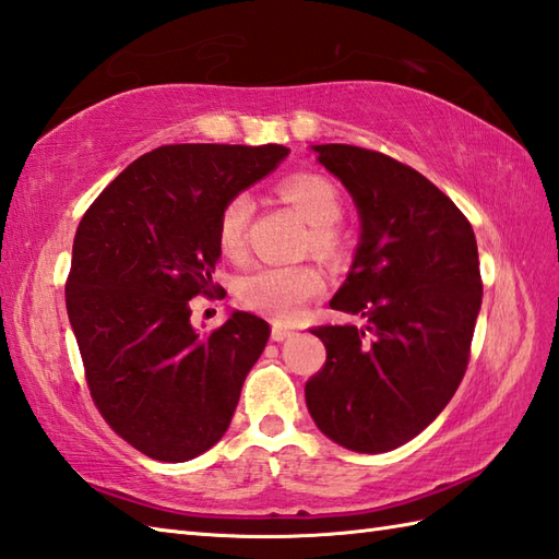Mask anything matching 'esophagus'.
Returning <instances> with one entry per match:
<instances>
[{"instance_id":"1","label":"esophagus","mask_w":559,"mask_h":559,"mask_svg":"<svg viewBox=\"0 0 559 559\" xmlns=\"http://www.w3.org/2000/svg\"><path fill=\"white\" fill-rule=\"evenodd\" d=\"M293 333H295V331L285 329V326H274V329H271V341H274V343H283V341H288Z\"/></svg>"}]
</instances>
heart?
Listing matches in <instances>:
<instances>
[{"mask_svg":"<svg viewBox=\"0 0 559 559\" xmlns=\"http://www.w3.org/2000/svg\"><path fill=\"white\" fill-rule=\"evenodd\" d=\"M281 194L288 200L302 218L311 226L309 240L323 257H333L341 250L338 224L343 216V198L333 180L321 174L300 171L285 178ZM254 202L248 192H236L221 206L216 238L221 250L230 257H238L245 250V233H248ZM326 288L323 271L311 264H266L257 266L238 283V300L257 314H264L274 321H293L302 314L309 300Z\"/></svg>","mask_w":559,"mask_h":559,"instance_id":"1","label":"heart"}]
</instances>
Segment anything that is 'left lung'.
<instances>
[{
	"mask_svg": "<svg viewBox=\"0 0 559 559\" xmlns=\"http://www.w3.org/2000/svg\"><path fill=\"white\" fill-rule=\"evenodd\" d=\"M311 150L361 218L331 309L367 323L311 329L326 365L305 397L323 436L376 455L419 436L462 383L484 295L476 238L455 202L412 166L355 145Z\"/></svg>",
	"mask_w": 559,
	"mask_h": 559,
	"instance_id": "8db88e82",
	"label": "left lung"
}]
</instances>
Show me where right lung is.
<instances>
[{"instance_id":"obj_1","label":"right lung","mask_w":559,"mask_h":559,"mask_svg":"<svg viewBox=\"0 0 559 559\" xmlns=\"http://www.w3.org/2000/svg\"><path fill=\"white\" fill-rule=\"evenodd\" d=\"M283 145H164L90 204L75 230L67 309L90 395L142 455L188 462L218 443L269 341L233 311L200 333L190 300L212 295L221 206L288 157Z\"/></svg>"}]
</instances>
